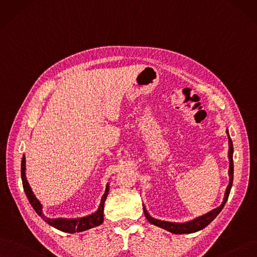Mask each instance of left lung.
I'll return each mask as SVG.
<instances>
[{
  "instance_id": "8db88e82",
  "label": "left lung",
  "mask_w": 257,
  "mask_h": 257,
  "mask_svg": "<svg viewBox=\"0 0 257 257\" xmlns=\"http://www.w3.org/2000/svg\"><path fill=\"white\" fill-rule=\"evenodd\" d=\"M227 136H229V131H226ZM229 159H230V169H229V175H230V183L226 187V191H225V196L223 199V202L220 206L216 207L215 210L208 212L207 214L200 216L196 218V219L192 220V221H188L185 223H174V222H167V221H162V220H157L155 218L150 217L147 213V211L144 208V214L147 218V220L153 223L155 225H158L160 227H162V229H165L166 231H169L170 233H174V234H188V233H195L197 231H200L204 227L210 224L215 218L216 216L221 212V210L223 208L227 198H229L230 195V191H231V187L233 184V174H234V164H233V143H232V140L229 136Z\"/></svg>"
}]
</instances>
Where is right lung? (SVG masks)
Listing matches in <instances>:
<instances>
[{
	"label": "right lung",
	"mask_w": 257,
	"mask_h": 257,
	"mask_svg": "<svg viewBox=\"0 0 257 257\" xmlns=\"http://www.w3.org/2000/svg\"><path fill=\"white\" fill-rule=\"evenodd\" d=\"M21 178H22V184H23V188H24V192L26 194V197L28 199V201H30V203L32 204V206L34 207L36 213L39 215L45 222L56 227V229H58L62 232H66V233H75V232L85 231L88 229H91V227L97 226L102 223L104 200H106L108 192H109L108 184H107L106 192H104V194L101 198L100 205L98 207V210L96 211V213H94L87 217H83V218H78V219H50V218L44 217V215L42 214V205L36 199L35 195L32 192L30 184H28V182H27L26 177H25V157L24 156L22 158V162H21Z\"/></svg>",
	"instance_id": "1"
}]
</instances>
